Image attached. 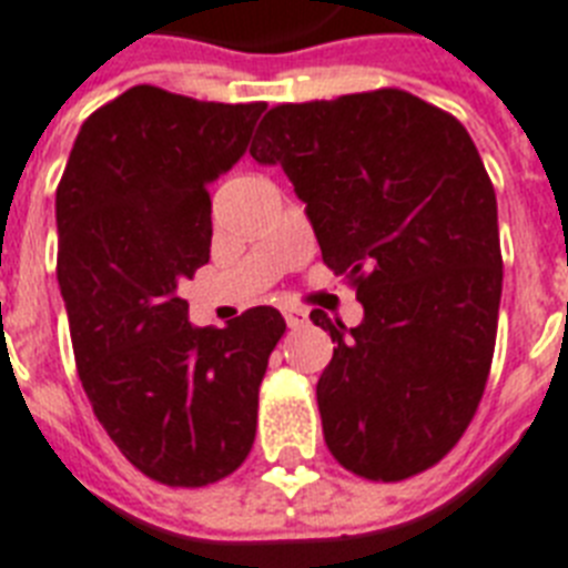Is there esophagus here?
Returning <instances> with one entry per match:
<instances>
[{
    "instance_id": "obj_1",
    "label": "esophagus",
    "mask_w": 568,
    "mask_h": 568,
    "mask_svg": "<svg viewBox=\"0 0 568 568\" xmlns=\"http://www.w3.org/2000/svg\"><path fill=\"white\" fill-rule=\"evenodd\" d=\"M284 320H287L290 328H302L307 322V311H302V307H284Z\"/></svg>"
}]
</instances>
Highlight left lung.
<instances>
[{
    "label": "left lung",
    "instance_id": "obj_1",
    "mask_svg": "<svg viewBox=\"0 0 568 568\" xmlns=\"http://www.w3.org/2000/svg\"><path fill=\"white\" fill-rule=\"evenodd\" d=\"M248 152L287 172L363 305L357 328L311 313L337 343L316 384L328 452L384 484L430 469L478 410L501 302L496 190L469 131L381 88L275 104Z\"/></svg>",
    "mask_w": 568,
    "mask_h": 568
}]
</instances>
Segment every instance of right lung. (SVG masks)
<instances>
[{"label":"right lung","mask_w":568,"mask_h":568,"mask_svg":"<svg viewBox=\"0 0 568 568\" xmlns=\"http://www.w3.org/2000/svg\"><path fill=\"white\" fill-rule=\"evenodd\" d=\"M263 111L138 84L84 120L54 196L81 387L125 460L166 487L240 469L287 331L266 305L193 328L179 293L211 257L207 184L243 158Z\"/></svg>","instance_id":"right-lung-1"}]
</instances>
